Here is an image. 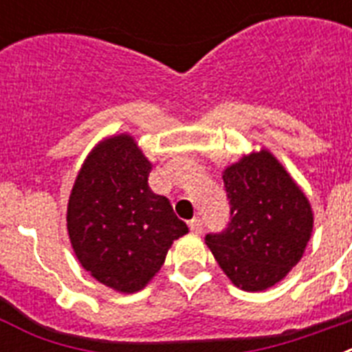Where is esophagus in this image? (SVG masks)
<instances>
[{
	"instance_id": "esophagus-1",
	"label": "esophagus",
	"mask_w": 352,
	"mask_h": 352,
	"mask_svg": "<svg viewBox=\"0 0 352 352\" xmlns=\"http://www.w3.org/2000/svg\"><path fill=\"white\" fill-rule=\"evenodd\" d=\"M188 227H190L192 232L201 234V232H203V220L199 219V217H195V219H192L190 222H188Z\"/></svg>"
}]
</instances>
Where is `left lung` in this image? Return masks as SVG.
Returning a JSON list of instances; mask_svg holds the SVG:
<instances>
[{"mask_svg":"<svg viewBox=\"0 0 352 352\" xmlns=\"http://www.w3.org/2000/svg\"><path fill=\"white\" fill-rule=\"evenodd\" d=\"M231 219L206 245L236 287L264 291L303 256L314 227L309 199L268 149L254 151L222 174Z\"/></svg>","mask_w":352,"mask_h":352,"instance_id":"obj_1","label":"left lung"}]
</instances>
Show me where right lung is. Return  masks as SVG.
Returning a JSON list of instances; mask_svg holds the SVG:
<instances>
[{"instance_id":"1","label":"right lung","mask_w":352,"mask_h":352,"mask_svg":"<svg viewBox=\"0 0 352 352\" xmlns=\"http://www.w3.org/2000/svg\"><path fill=\"white\" fill-rule=\"evenodd\" d=\"M151 162L129 133L98 142L77 174L67 229L80 266L118 292L146 287L174 239L188 232L169 199L151 192Z\"/></svg>"}]
</instances>
